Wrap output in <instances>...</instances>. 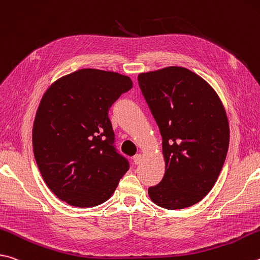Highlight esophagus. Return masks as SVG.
<instances>
[{
    "mask_svg": "<svg viewBox=\"0 0 260 260\" xmlns=\"http://www.w3.org/2000/svg\"><path fill=\"white\" fill-rule=\"evenodd\" d=\"M133 161L135 165H139L141 161H142V154H135L133 157Z\"/></svg>",
    "mask_w": 260,
    "mask_h": 260,
    "instance_id": "esophagus-1",
    "label": "esophagus"
}]
</instances>
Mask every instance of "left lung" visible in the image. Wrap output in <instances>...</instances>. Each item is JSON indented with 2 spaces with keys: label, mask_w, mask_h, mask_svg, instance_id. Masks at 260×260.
Instances as JSON below:
<instances>
[{
  "label": "left lung",
  "mask_w": 260,
  "mask_h": 260,
  "mask_svg": "<svg viewBox=\"0 0 260 260\" xmlns=\"http://www.w3.org/2000/svg\"><path fill=\"white\" fill-rule=\"evenodd\" d=\"M138 81L160 129L166 166L149 197L161 208H187L208 194L223 168L230 143L225 108L215 89L186 68L142 73Z\"/></svg>",
  "instance_id": "obj_1"
}]
</instances>
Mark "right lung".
I'll use <instances>...</instances> for the list:
<instances>
[{"label":"right lung","mask_w":260,"mask_h":260,"mask_svg":"<svg viewBox=\"0 0 260 260\" xmlns=\"http://www.w3.org/2000/svg\"><path fill=\"white\" fill-rule=\"evenodd\" d=\"M132 87L128 76L87 68L46 89L32 126V150L42 177L60 200L79 208L101 205L128 171L114 148L108 112Z\"/></svg>","instance_id":"1"}]
</instances>
